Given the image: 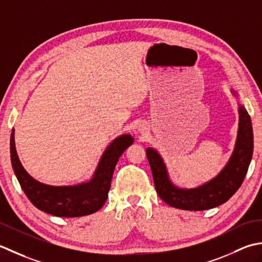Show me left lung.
I'll return each instance as SVG.
<instances>
[{
  "instance_id": "1",
  "label": "left lung",
  "mask_w": 262,
  "mask_h": 262,
  "mask_svg": "<svg viewBox=\"0 0 262 262\" xmlns=\"http://www.w3.org/2000/svg\"><path fill=\"white\" fill-rule=\"evenodd\" d=\"M234 96L237 93L232 90ZM238 131L234 151L221 173L198 188L182 189L170 182L166 165L154 148H147L155 188L167 205L183 210L211 209L226 202L241 186L253 152L251 117L244 106L238 105Z\"/></svg>"
}]
</instances>
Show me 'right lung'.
I'll list each match as a JSON object with an SVG mask.
<instances>
[{"mask_svg": "<svg viewBox=\"0 0 262 262\" xmlns=\"http://www.w3.org/2000/svg\"><path fill=\"white\" fill-rule=\"evenodd\" d=\"M132 143L133 138L130 135H122L114 139L100 157L92 180L69 186L40 183L26 172L15 150L14 129H12L10 139V152L14 174L31 204L53 216L69 218L90 215L104 206L107 200L116 163Z\"/></svg>", "mask_w": 262, "mask_h": 262, "instance_id": "right-lung-1", "label": "right lung"}]
</instances>
